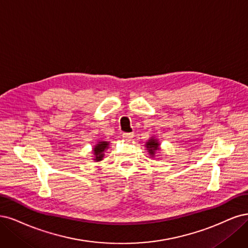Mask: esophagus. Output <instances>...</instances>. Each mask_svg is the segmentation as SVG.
<instances>
[{
  "label": "esophagus",
  "instance_id": "obj_1",
  "mask_svg": "<svg viewBox=\"0 0 248 248\" xmlns=\"http://www.w3.org/2000/svg\"><path fill=\"white\" fill-rule=\"evenodd\" d=\"M134 137V134L133 133H124L123 134V138L126 141H131L132 138Z\"/></svg>",
  "mask_w": 248,
  "mask_h": 248
}]
</instances>
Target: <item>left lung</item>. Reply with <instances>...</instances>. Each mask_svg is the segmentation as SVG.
Returning a JSON list of instances; mask_svg holds the SVG:
<instances>
[{
    "label": "left lung",
    "mask_w": 248,
    "mask_h": 248,
    "mask_svg": "<svg viewBox=\"0 0 248 248\" xmlns=\"http://www.w3.org/2000/svg\"><path fill=\"white\" fill-rule=\"evenodd\" d=\"M146 148L148 150V154L150 155L151 157H154V155H155L156 151L158 150V146H159V143L157 141V139L155 138H150L147 142H146Z\"/></svg>",
    "instance_id": "left-lung-1"
}]
</instances>
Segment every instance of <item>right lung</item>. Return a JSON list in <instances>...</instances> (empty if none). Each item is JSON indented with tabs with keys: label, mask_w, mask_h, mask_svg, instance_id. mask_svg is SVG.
I'll return each mask as SVG.
<instances>
[{
	"label": "right lung",
	"mask_w": 248,
	"mask_h": 248,
	"mask_svg": "<svg viewBox=\"0 0 248 248\" xmlns=\"http://www.w3.org/2000/svg\"><path fill=\"white\" fill-rule=\"evenodd\" d=\"M109 146V142L107 141H100L97 145H94L93 151V159L95 162H100L103 159L104 157V153H105V150L108 148Z\"/></svg>",
	"instance_id": "1"
}]
</instances>
